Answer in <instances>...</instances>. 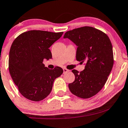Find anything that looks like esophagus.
<instances>
[{"mask_svg":"<svg viewBox=\"0 0 128 128\" xmlns=\"http://www.w3.org/2000/svg\"><path fill=\"white\" fill-rule=\"evenodd\" d=\"M63 70H64V73H65V72H67L69 71V70H68V69H66V68H64V69H63Z\"/></svg>","mask_w":128,"mask_h":128,"instance_id":"obj_1","label":"esophagus"}]
</instances>
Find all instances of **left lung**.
<instances>
[{
    "label": "left lung",
    "mask_w": 128,
    "mask_h": 128,
    "mask_svg": "<svg viewBox=\"0 0 128 128\" xmlns=\"http://www.w3.org/2000/svg\"><path fill=\"white\" fill-rule=\"evenodd\" d=\"M64 38H69L78 46L76 60L86 62L80 72L72 70L75 80L68 85L70 92L80 98H90L102 88L113 67L110 40L105 33L89 26L66 32Z\"/></svg>",
    "instance_id": "8db88e82"
}]
</instances>
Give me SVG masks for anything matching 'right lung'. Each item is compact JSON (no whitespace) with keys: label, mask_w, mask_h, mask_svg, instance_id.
<instances>
[{"label":"right lung","mask_w":128,"mask_h":128,"mask_svg":"<svg viewBox=\"0 0 128 128\" xmlns=\"http://www.w3.org/2000/svg\"><path fill=\"white\" fill-rule=\"evenodd\" d=\"M64 32L29 30L19 35L11 46L9 72L20 94L28 100L40 101L50 94L55 79L62 68L49 70L42 64L52 58L49 49Z\"/></svg>","instance_id":"1"}]
</instances>
